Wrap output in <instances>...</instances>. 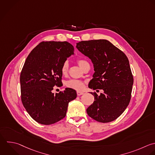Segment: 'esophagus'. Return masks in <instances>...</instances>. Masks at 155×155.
I'll list each match as a JSON object with an SVG mask.
<instances>
[{"label":"esophagus","instance_id":"1","mask_svg":"<svg viewBox=\"0 0 155 155\" xmlns=\"http://www.w3.org/2000/svg\"><path fill=\"white\" fill-rule=\"evenodd\" d=\"M84 94V92H82V91H77V94H78V96H81V95H82V94Z\"/></svg>","mask_w":155,"mask_h":155}]
</instances>
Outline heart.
<instances>
[{"instance_id":"heart-1","label":"heart","mask_w":155,"mask_h":155,"mask_svg":"<svg viewBox=\"0 0 155 155\" xmlns=\"http://www.w3.org/2000/svg\"><path fill=\"white\" fill-rule=\"evenodd\" d=\"M77 62L82 70L87 65L89 64L86 60L82 59H78L77 61ZM68 62L67 61H66L62 64L61 66V73L63 75H66L68 72ZM65 85L68 88H70L71 89H74L76 90H81L84 88L85 85H84V82L82 81L77 80V79H70L66 81Z\"/></svg>"}]
</instances>
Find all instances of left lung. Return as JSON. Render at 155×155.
<instances>
[{
    "mask_svg": "<svg viewBox=\"0 0 155 155\" xmlns=\"http://www.w3.org/2000/svg\"><path fill=\"white\" fill-rule=\"evenodd\" d=\"M76 48L90 58L94 73L90 88L102 89L103 93L94 97L88 107V115L97 122L106 123L117 119L125 111L131 99L133 77L126 55L105 39L81 41Z\"/></svg>",
    "mask_w": 155,
    "mask_h": 155,
    "instance_id": "1",
    "label": "left lung"
}]
</instances>
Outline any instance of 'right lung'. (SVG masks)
Listing matches in <instances>:
<instances>
[{
  "label": "right lung",
  "mask_w": 155,
  "mask_h": 155,
  "mask_svg": "<svg viewBox=\"0 0 155 155\" xmlns=\"http://www.w3.org/2000/svg\"><path fill=\"white\" fill-rule=\"evenodd\" d=\"M72 54L74 47L67 42H42L26 59L20 77L21 100L39 124L50 125L64 118L68 103L76 98V91L70 88L52 92L62 83L61 66Z\"/></svg>",
  "instance_id": "add662e5"
}]
</instances>
